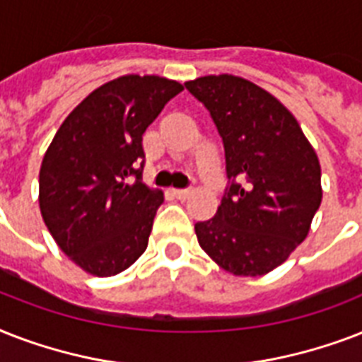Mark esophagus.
I'll use <instances>...</instances> for the list:
<instances>
[{"label":"esophagus","mask_w":362,"mask_h":362,"mask_svg":"<svg viewBox=\"0 0 362 362\" xmlns=\"http://www.w3.org/2000/svg\"><path fill=\"white\" fill-rule=\"evenodd\" d=\"M189 193H192V189H173V195H175L176 199H187L189 197Z\"/></svg>","instance_id":"obj_1"}]
</instances>
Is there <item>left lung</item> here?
<instances>
[{
	"mask_svg": "<svg viewBox=\"0 0 362 362\" xmlns=\"http://www.w3.org/2000/svg\"><path fill=\"white\" fill-rule=\"evenodd\" d=\"M184 86L218 127L229 178L214 218L195 223L199 246L231 274H267L308 235L320 159L295 116L253 82L210 75Z\"/></svg>",
	"mask_w": 362,
	"mask_h": 362,
	"instance_id": "8db88e82",
	"label": "left lung"
}]
</instances>
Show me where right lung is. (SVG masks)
<instances>
[{"instance_id": "add662e5", "label": "right lung", "mask_w": 362, "mask_h": 362, "mask_svg": "<svg viewBox=\"0 0 362 362\" xmlns=\"http://www.w3.org/2000/svg\"><path fill=\"white\" fill-rule=\"evenodd\" d=\"M182 90L150 75L107 82L65 118L42 158V220L90 274H118L146 250L163 193L142 182V135Z\"/></svg>"}]
</instances>
